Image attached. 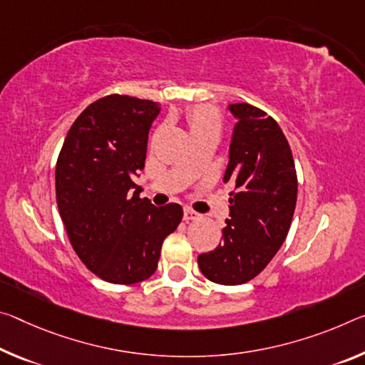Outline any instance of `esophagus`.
Masks as SVG:
<instances>
[{"instance_id":"34e87169","label":"esophagus","mask_w":365,"mask_h":365,"mask_svg":"<svg viewBox=\"0 0 365 365\" xmlns=\"http://www.w3.org/2000/svg\"><path fill=\"white\" fill-rule=\"evenodd\" d=\"M198 216H200V214L196 212V211H193V210H190V207H185V210H183V219H185V221H193V219H196Z\"/></svg>"}]
</instances>
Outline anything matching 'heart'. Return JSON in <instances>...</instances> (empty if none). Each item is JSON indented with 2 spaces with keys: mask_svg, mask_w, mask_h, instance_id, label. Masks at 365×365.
<instances>
[{
  "mask_svg": "<svg viewBox=\"0 0 365 365\" xmlns=\"http://www.w3.org/2000/svg\"><path fill=\"white\" fill-rule=\"evenodd\" d=\"M187 121L192 131V136L201 135V133H219L221 130V117L214 107L196 106L188 110Z\"/></svg>",
  "mask_w": 365,
  "mask_h": 365,
  "instance_id": "obj_1",
  "label": "heart"
}]
</instances>
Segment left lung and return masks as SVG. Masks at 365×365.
<instances>
[{
  "label": "left lung",
  "instance_id": "left-lung-1",
  "mask_svg": "<svg viewBox=\"0 0 365 365\" xmlns=\"http://www.w3.org/2000/svg\"><path fill=\"white\" fill-rule=\"evenodd\" d=\"M235 125L224 183L232 182L229 217L214 250L198 266L207 279L235 286L250 281L279 250L297 201V175L291 148L279 125L250 103H230Z\"/></svg>",
  "mask_w": 365,
  "mask_h": 365
}]
</instances>
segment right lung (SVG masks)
<instances>
[{"label": "right lung", "mask_w": 365, "mask_h": 365, "mask_svg": "<svg viewBox=\"0 0 365 365\" xmlns=\"http://www.w3.org/2000/svg\"><path fill=\"white\" fill-rule=\"evenodd\" d=\"M160 106L130 96L96 101L74 121L58 155L56 203L69 242L92 273L135 284L158 269L162 242L183 210L141 200L135 180Z\"/></svg>", "instance_id": "obj_1"}]
</instances>
